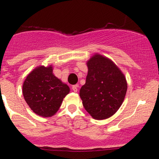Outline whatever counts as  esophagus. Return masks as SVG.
Returning <instances> with one entry per match:
<instances>
[{
    "label": "esophagus",
    "instance_id": "obj_1",
    "mask_svg": "<svg viewBox=\"0 0 159 159\" xmlns=\"http://www.w3.org/2000/svg\"><path fill=\"white\" fill-rule=\"evenodd\" d=\"M78 84H76V85H75V86H72V90H73V92H75V93H76L78 91Z\"/></svg>",
    "mask_w": 159,
    "mask_h": 159
}]
</instances>
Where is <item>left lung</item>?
Listing matches in <instances>:
<instances>
[{
	"mask_svg": "<svg viewBox=\"0 0 159 159\" xmlns=\"http://www.w3.org/2000/svg\"><path fill=\"white\" fill-rule=\"evenodd\" d=\"M86 83L80 90L85 110L95 120H105L116 112L127 91L126 78L107 57L96 53L87 61Z\"/></svg>",
	"mask_w": 159,
	"mask_h": 159,
	"instance_id": "obj_1",
	"label": "left lung"
}]
</instances>
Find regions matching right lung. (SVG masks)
<instances>
[{
  "mask_svg": "<svg viewBox=\"0 0 159 159\" xmlns=\"http://www.w3.org/2000/svg\"><path fill=\"white\" fill-rule=\"evenodd\" d=\"M70 88L53 73L52 65L39 66L27 75L22 86L25 100L39 116L50 117L59 110Z\"/></svg>",
  "mask_w": 159,
  "mask_h": 159,
  "instance_id": "right-lung-1",
  "label": "right lung"
}]
</instances>
